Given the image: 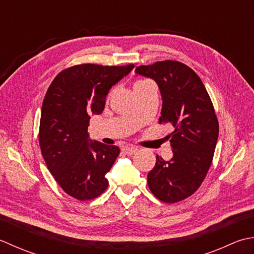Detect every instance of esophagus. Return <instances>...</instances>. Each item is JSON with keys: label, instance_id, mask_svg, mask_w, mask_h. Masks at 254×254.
I'll list each match as a JSON object with an SVG mask.
<instances>
[{"label": "esophagus", "instance_id": "obj_1", "mask_svg": "<svg viewBox=\"0 0 254 254\" xmlns=\"http://www.w3.org/2000/svg\"><path fill=\"white\" fill-rule=\"evenodd\" d=\"M123 152L127 154V156H131V154H133L134 152L137 151L138 148L137 147H130V146H127V147H124L123 149Z\"/></svg>", "mask_w": 254, "mask_h": 254}]
</instances>
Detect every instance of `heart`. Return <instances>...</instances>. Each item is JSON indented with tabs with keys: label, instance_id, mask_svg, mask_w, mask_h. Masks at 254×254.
I'll return each instance as SVG.
<instances>
[{
	"label": "heart",
	"instance_id": "1",
	"mask_svg": "<svg viewBox=\"0 0 254 254\" xmlns=\"http://www.w3.org/2000/svg\"><path fill=\"white\" fill-rule=\"evenodd\" d=\"M150 81H148V80H139V81H137L136 83H134V87L136 86H140V85H143V84H147V83H149Z\"/></svg>",
	"mask_w": 254,
	"mask_h": 254
}]
</instances>
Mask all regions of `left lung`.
Listing matches in <instances>:
<instances>
[{"label": "left lung", "mask_w": 254, "mask_h": 254, "mask_svg": "<svg viewBox=\"0 0 254 254\" xmlns=\"http://www.w3.org/2000/svg\"><path fill=\"white\" fill-rule=\"evenodd\" d=\"M136 73L157 82L162 96L159 123H169L173 157L157 156L148 173L151 193L164 203H177L194 194L213 161L219 125L205 85L195 72L179 61H159L136 68Z\"/></svg>", "instance_id": "1"}]
</instances>
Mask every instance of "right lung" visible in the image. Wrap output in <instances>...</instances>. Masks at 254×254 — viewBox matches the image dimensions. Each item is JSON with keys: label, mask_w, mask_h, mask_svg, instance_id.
Here are the masks:
<instances>
[{"label": "right lung", "mask_w": 254, "mask_h": 254, "mask_svg": "<svg viewBox=\"0 0 254 254\" xmlns=\"http://www.w3.org/2000/svg\"><path fill=\"white\" fill-rule=\"evenodd\" d=\"M134 68L77 64L61 71L46 93L39 125V146L61 189L79 200L93 199L108 186L105 178L120 154L117 146L92 141L91 115H100L108 92Z\"/></svg>", "instance_id": "1"}]
</instances>
